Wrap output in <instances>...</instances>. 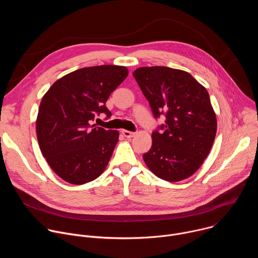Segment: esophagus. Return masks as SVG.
Segmentation results:
<instances>
[{
  "mask_svg": "<svg viewBox=\"0 0 258 258\" xmlns=\"http://www.w3.org/2000/svg\"><path fill=\"white\" fill-rule=\"evenodd\" d=\"M121 134H122L125 138H133V137L135 136V133L130 132V131H126V130H122V131H121Z\"/></svg>",
  "mask_w": 258,
  "mask_h": 258,
  "instance_id": "34e87169",
  "label": "esophagus"
}]
</instances>
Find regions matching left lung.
<instances>
[{"mask_svg": "<svg viewBox=\"0 0 258 258\" xmlns=\"http://www.w3.org/2000/svg\"><path fill=\"white\" fill-rule=\"evenodd\" d=\"M155 118L164 114L163 133L152 134L143 155L148 168L166 181L194 174L208 156L217 122L207 90L189 72L165 66L137 68L134 73Z\"/></svg>", "mask_w": 258, "mask_h": 258, "instance_id": "1", "label": "left lung"}]
</instances>
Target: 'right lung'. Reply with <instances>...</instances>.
Masks as SVG:
<instances>
[{
    "label": "right lung",
    "mask_w": 258,
    "mask_h": 258,
    "mask_svg": "<svg viewBox=\"0 0 258 258\" xmlns=\"http://www.w3.org/2000/svg\"><path fill=\"white\" fill-rule=\"evenodd\" d=\"M125 66L100 65L78 69L56 81L44 95L36 117L41 152L53 171L73 185H84L105 170L118 142V131L92 124L127 77Z\"/></svg>",
    "instance_id": "right-lung-1"
}]
</instances>
